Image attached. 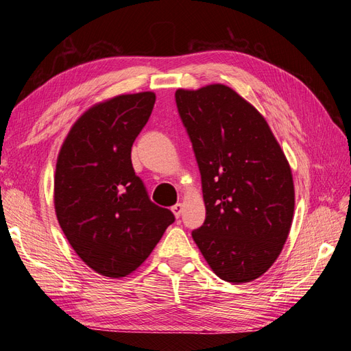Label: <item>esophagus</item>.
Wrapping results in <instances>:
<instances>
[{"mask_svg":"<svg viewBox=\"0 0 351 351\" xmlns=\"http://www.w3.org/2000/svg\"><path fill=\"white\" fill-rule=\"evenodd\" d=\"M171 210H173V214L176 215V218H180V215H182V210H183V205L182 204H176L171 208Z\"/></svg>","mask_w":351,"mask_h":351,"instance_id":"1","label":"esophagus"}]
</instances>
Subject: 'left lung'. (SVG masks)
Here are the masks:
<instances>
[{
  "label": "left lung",
  "mask_w": 351,
  "mask_h": 351,
  "mask_svg": "<svg viewBox=\"0 0 351 351\" xmlns=\"http://www.w3.org/2000/svg\"><path fill=\"white\" fill-rule=\"evenodd\" d=\"M206 208L192 237L221 280L259 278L289 237L294 184L287 158L259 111L226 84L178 89Z\"/></svg>",
  "instance_id": "left-lung-1"
}]
</instances>
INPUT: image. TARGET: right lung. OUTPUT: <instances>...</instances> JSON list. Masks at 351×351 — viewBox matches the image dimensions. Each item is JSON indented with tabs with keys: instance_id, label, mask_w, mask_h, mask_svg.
<instances>
[{
	"instance_id": "obj_1",
	"label": "right lung",
	"mask_w": 351,
	"mask_h": 351,
	"mask_svg": "<svg viewBox=\"0 0 351 351\" xmlns=\"http://www.w3.org/2000/svg\"><path fill=\"white\" fill-rule=\"evenodd\" d=\"M155 93L120 95L74 123L57 159L54 205L60 227L89 268L132 274L149 256L173 212L155 205L132 164V146L154 110Z\"/></svg>"
}]
</instances>
